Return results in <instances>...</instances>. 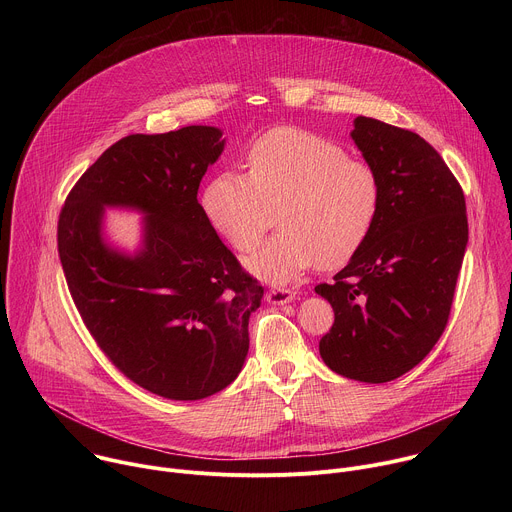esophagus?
<instances>
[{
    "label": "esophagus",
    "mask_w": 512,
    "mask_h": 512,
    "mask_svg": "<svg viewBox=\"0 0 512 512\" xmlns=\"http://www.w3.org/2000/svg\"><path fill=\"white\" fill-rule=\"evenodd\" d=\"M265 300L269 304H287L291 300H296V291L289 287H273L265 294Z\"/></svg>",
    "instance_id": "obj_1"
}]
</instances>
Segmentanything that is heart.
I'll use <instances>...</instances> for the list:
<instances>
[{
	"instance_id": "b5f03b06",
	"label": "heart",
	"mask_w": 512,
	"mask_h": 512,
	"mask_svg": "<svg viewBox=\"0 0 512 512\" xmlns=\"http://www.w3.org/2000/svg\"><path fill=\"white\" fill-rule=\"evenodd\" d=\"M379 204L381 184L369 162L298 127L263 133L249 148L247 174L221 172L202 192L208 223L241 253L259 245L275 212L281 231L247 261L269 281L348 263L367 243Z\"/></svg>"
}]
</instances>
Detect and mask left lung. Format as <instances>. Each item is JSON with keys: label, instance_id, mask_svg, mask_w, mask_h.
Instances as JSON below:
<instances>
[{"label": "left lung", "instance_id": "obj_1", "mask_svg": "<svg viewBox=\"0 0 512 512\" xmlns=\"http://www.w3.org/2000/svg\"><path fill=\"white\" fill-rule=\"evenodd\" d=\"M352 139L379 176L381 204L367 243L332 283L316 285L334 308L320 356L346 379L387 383L446 330L468 243L466 200L417 133L356 117Z\"/></svg>", "mask_w": 512, "mask_h": 512}]
</instances>
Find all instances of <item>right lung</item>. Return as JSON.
I'll list each match as a JSON object with an SVG mask.
<instances>
[{
	"instance_id": "right-lung-1",
	"label": "right lung",
	"mask_w": 512,
	"mask_h": 512,
	"mask_svg": "<svg viewBox=\"0 0 512 512\" xmlns=\"http://www.w3.org/2000/svg\"><path fill=\"white\" fill-rule=\"evenodd\" d=\"M221 137L208 125L127 135L72 186L58 216L66 285L97 346L129 381L174 401L210 397L237 379L263 298L196 198ZM105 205L146 214L135 258L104 245Z\"/></svg>"
}]
</instances>
